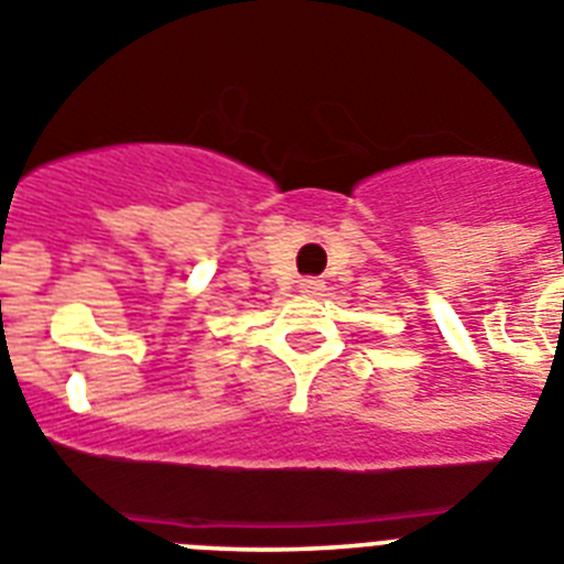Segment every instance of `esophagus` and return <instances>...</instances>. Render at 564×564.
Returning a JSON list of instances; mask_svg holds the SVG:
<instances>
[{"label":"esophagus","instance_id":"esophagus-1","mask_svg":"<svg viewBox=\"0 0 564 564\" xmlns=\"http://www.w3.org/2000/svg\"><path fill=\"white\" fill-rule=\"evenodd\" d=\"M300 285H302V291H305V293H316V291H322V279L307 276V279H302Z\"/></svg>","mask_w":564,"mask_h":564}]
</instances>
